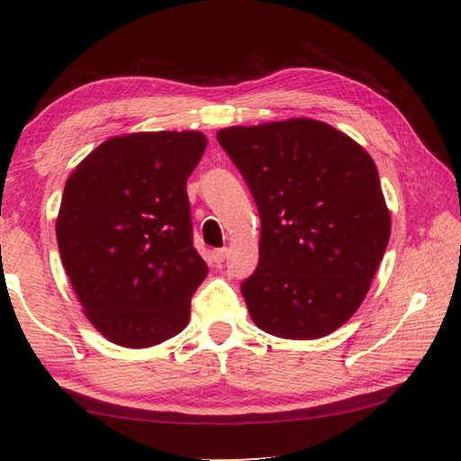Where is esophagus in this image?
<instances>
[{
	"instance_id": "obj_1",
	"label": "esophagus",
	"mask_w": 461,
	"mask_h": 461,
	"mask_svg": "<svg viewBox=\"0 0 461 461\" xmlns=\"http://www.w3.org/2000/svg\"><path fill=\"white\" fill-rule=\"evenodd\" d=\"M213 262L215 264H221L225 258H228V248H220V249H213Z\"/></svg>"
}]
</instances>
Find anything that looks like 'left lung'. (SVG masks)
I'll return each instance as SVG.
<instances>
[{
    "label": "left lung",
    "instance_id": "1",
    "mask_svg": "<svg viewBox=\"0 0 461 461\" xmlns=\"http://www.w3.org/2000/svg\"><path fill=\"white\" fill-rule=\"evenodd\" d=\"M260 213L258 267L241 283L270 335L315 339L368 293L390 238L370 154L323 122L286 120L217 131Z\"/></svg>",
    "mask_w": 461,
    "mask_h": 461
}]
</instances>
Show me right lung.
<instances>
[{
    "label": "right lung",
    "mask_w": 461,
    "mask_h": 461,
    "mask_svg": "<svg viewBox=\"0 0 461 461\" xmlns=\"http://www.w3.org/2000/svg\"><path fill=\"white\" fill-rule=\"evenodd\" d=\"M207 138L140 131L97 146L68 176L57 241L85 315L107 339L148 348L181 333L207 276L186 178Z\"/></svg>",
    "instance_id": "right-lung-1"
}]
</instances>
